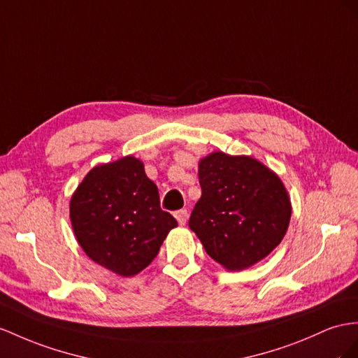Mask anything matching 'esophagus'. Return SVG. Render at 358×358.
Listing matches in <instances>:
<instances>
[{
  "mask_svg": "<svg viewBox=\"0 0 358 358\" xmlns=\"http://www.w3.org/2000/svg\"><path fill=\"white\" fill-rule=\"evenodd\" d=\"M187 217H189V213H187L186 208H182V210H178V212H176V219H177L180 225H185L187 222Z\"/></svg>",
  "mask_w": 358,
  "mask_h": 358,
  "instance_id": "34e87169",
  "label": "esophagus"
}]
</instances>
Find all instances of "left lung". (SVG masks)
Here are the masks:
<instances>
[{"label": "left lung", "mask_w": 358, "mask_h": 358, "mask_svg": "<svg viewBox=\"0 0 358 358\" xmlns=\"http://www.w3.org/2000/svg\"><path fill=\"white\" fill-rule=\"evenodd\" d=\"M198 178L203 195L189 227L210 257L243 271L277 248L292 215L277 173L250 155L216 151L199 160Z\"/></svg>", "instance_id": "1"}]
</instances>
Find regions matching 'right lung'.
<instances>
[{"label": "right lung", "instance_id": "add662e5", "mask_svg": "<svg viewBox=\"0 0 358 358\" xmlns=\"http://www.w3.org/2000/svg\"><path fill=\"white\" fill-rule=\"evenodd\" d=\"M69 216L87 257L121 277L148 266L178 225L160 208L157 186L133 155L89 171L71 198Z\"/></svg>", "mask_w": 358, "mask_h": 358}]
</instances>
